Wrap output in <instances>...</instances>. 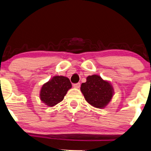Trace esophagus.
Here are the masks:
<instances>
[{
  "label": "esophagus",
  "instance_id": "esophagus-1",
  "mask_svg": "<svg viewBox=\"0 0 151 151\" xmlns=\"http://www.w3.org/2000/svg\"><path fill=\"white\" fill-rule=\"evenodd\" d=\"M73 87L74 88H79L80 87V83H77V84H74L73 85Z\"/></svg>",
  "mask_w": 151,
  "mask_h": 151
}]
</instances>
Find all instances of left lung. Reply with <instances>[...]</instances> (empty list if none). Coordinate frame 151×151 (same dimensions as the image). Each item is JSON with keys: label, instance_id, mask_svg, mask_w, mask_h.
Listing matches in <instances>:
<instances>
[{"label": "left lung", "instance_id": "obj_1", "mask_svg": "<svg viewBox=\"0 0 151 151\" xmlns=\"http://www.w3.org/2000/svg\"><path fill=\"white\" fill-rule=\"evenodd\" d=\"M80 90L89 104L99 109L108 106L114 93L111 82L96 74L86 78V82L82 83Z\"/></svg>", "mask_w": 151, "mask_h": 151}]
</instances>
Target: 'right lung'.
Here are the masks:
<instances>
[{
  "label": "right lung",
  "instance_id": "add662e5",
  "mask_svg": "<svg viewBox=\"0 0 151 151\" xmlns=\"http://www.w3.org/2000/svg\"><path fill=\"white\" fill-rule=\"evenodd\" d=\"M72 87L68 78L56 76L45 82L41 87L39 97L43 104L53 107L64 99L67 91Z\"/></svg>",
  "mask_w": 151,
  "mask_h": 151
}]
</instances>
